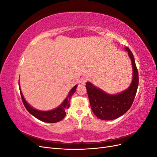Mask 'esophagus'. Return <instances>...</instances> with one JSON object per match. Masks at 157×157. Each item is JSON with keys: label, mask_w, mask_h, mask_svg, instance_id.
<instances>
[{"label": "esophagus", "mask_w": 157, "mask_h": 157, "mask_svg": "<svg viewBox=\"0 0 157 157\" xmlns=\"http://www.w3.org/2000/svg\"><path fill=\"white\" fill-rule=\"evenodd\" d=\"M88 80H89V78H88V77H82V78H81V80H80V82H81V83L83 84H86V82L88 81Z\"/></svg>", "instance_id": "1"}]
</instances>
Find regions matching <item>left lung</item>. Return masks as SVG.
<instances>
[{"instance_id":"8db88e82","label":"left lung","mask_w":157,"mask_h":157,"mask_svg":"<svg viewBox=\"0 0 157 157\" xmlns=\"http://www.w3.org/2000/svg\"><path fill=\"white\" fill-rule=\"evenodd\" d=\"M132 60L133 79L132 84L125 91L116 95L107 94L101 90L86 82L89 101L94 115L101 120H113L124 115L131 107L137 92L139 76L134 56L131 50L126 48Z\"/></svg>"}]
</instances>
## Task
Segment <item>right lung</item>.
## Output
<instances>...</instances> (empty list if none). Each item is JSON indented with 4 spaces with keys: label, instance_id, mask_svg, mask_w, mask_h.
<instances>
[{
    "label": "right lung",
    "instance_id": "right-lung-1",
    "mask_svg": "<svg viewBox=\"0 0 157 157\" xmlns=\"http://www.w3.org/2000/svg\"><path fill=\"white\" fill-rule=\"evenodd\" d=\"M77 87V85H76V86H75L71 90L68 96L65 98L64 101L61 104V105H59L58 108L54 109V110L49 111H41L36 110V109L31 107L29 104L27 103L24 98H23V94L21 92V90H20L23 105H24L27 110L29 111L32 115H33L41 121L49 123H55L61 121L65 117L66 115V109H67L70 105V99L75 93Z\"/></svg>",
    "mask_w": 157,
    "mask_h": 157
}]
</instances>
